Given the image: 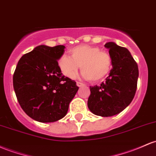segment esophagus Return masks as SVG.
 Masks as SVG:
<instances>
[{
  "label": "esophagus",
  "instance_id": "34e87169",
  "mask_svg": "<svg viewBox=\"0 0 156 156\" xmlns=\"http://www.w3.org/2000/svg\"><path fill=\"white\" fill-rule=\"evenodd\" d=\"M76 84H77V86L79 87H82V86H84V84H83V83H81V82H77Z\"/></svg>",
  "mask_w": 156,
  "mask_h": 156
}]
</instances>
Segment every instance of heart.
Returning a JSON list of instances; mask_svg holds the SVG:
<instances>
[{
	"instance_id": "b5f03b06",
	"label": "heart",
	"mask_w": 156,
	"mask_h": 156,
	"mask_svg": "<svg viewBox=\"0 0 156 156\" xmlns=\"http://www.w3.org/2000/svg\"><path fill=\"white\" fill-rule=\"evenodd\" d=\"M69 52L70 57L63 55L58 60L60 70L68 78H73L81 66L83 78L99 81L109 74L112 68L110 55L98 47L81 44L71 48Z\"/></svg>"
}]
</instances>
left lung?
Segmentation results:
<instances>
[{"mask_svg": "<svg viewBox=\"0 0 156 156\" xmlns=\"http://www.w3.org/2000/svg\"><path fill=\"white\" fill-rule=\"evenodd\" d=\"M109 49L112 69L105 82L90 87L88 108L93 114L109 117L122 112L131 103L136 94L138 78V64L126 48L115 43L104 45Z\"/></svg>", "mask_w": 156, "mask_h": 156, "instance_id": "obj_1", "label": "left lung"}]
</instances>
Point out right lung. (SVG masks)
I'll return each instance as SVG.
<instances>
[{
    "instance_id": "obj_1",
    "label": "right lung",
    "mask_w": 156,
    "mask_h": 156,
    "mask_svg": "<svg viewBox=\"0 0 156 156\" xmlns=\"http://www.w3.org/2000/svg\"><path fill=\"white\" fill-rule=\"evenodd\" d=\"M63 45L37 46L23 55L13 75L18 103L27 115L42 123L63 119L78 90L76 82L62 75L58 60Z\"/></svg>"
}]
</instances>
